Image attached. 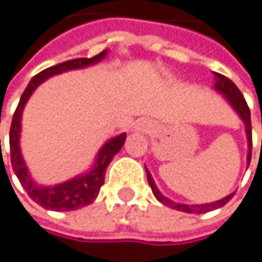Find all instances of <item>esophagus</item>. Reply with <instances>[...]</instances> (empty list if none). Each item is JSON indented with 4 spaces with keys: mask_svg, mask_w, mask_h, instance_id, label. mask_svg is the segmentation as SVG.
Listing matches in <instances>:
<instances>
[{
    "mask_svg": "<svg viewBox=\"0 0 262 262\" xmlns=\"http://www.w3.org/2000/svg\"><path fill=\"white\" fill-rule=\"evenodd\" d=\"M149 129H151V124H149V121H146V120H139V121L135 124V130L148 132Z\"/></svg>",
    "mask_w": 262,
    "mask_h": 262,
    "instance_id": "1",
    "label": "esophagus"
}]
</instances>
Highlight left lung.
Segmentation results:
<instances>
[{
    "instance_id": "left-lung-1",
    "label": "left lung",
    "mask_w": 262,
    "mask_h": 262,
    "mask_svg": "<svg viewBox=\"0 0 262 262\" xmlns=\"http://www.w3.org/2000/svg\"><path fill=\"white\" fill-rule=\"evenodd\" d=\"M215 75V83H213V89L221 93L224 96V99L228 102V105L236 111V114L240 117V120L243 121L245 124V132H246V139H248V166L251 163V154H252V127H251V111H249V106L246 103V100L243 98V95L240 93V90L237 89V85L234 84L230 78L224 77L223 74H218V72H213ZM146 178H148V184L152 190V194L156 195V199L164 205L167 208L175 209V210H181V212H187V213H206V212H210V210H215V209L223 208L224 205H227L234 192L225 195L221 200H216V202H212V203H202V205H185V203H178V202H173L170 199H167L166 195H163L160 190L157 188L154 179L151 177L149 170L146 169Z\"/></svg>"
}]
</instances>
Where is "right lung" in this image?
Instances as JSON below:
<instances>
[{"instance_id": "add662e5", "label": "right lung", "mask_w": 262, "mask_h": 262, "mask_svg": "<svg viewBox=\"0 0 262 262\" xmlns=\"http://www.w3.org/2000/svg\"><path fill=\"white\" fill-rule=\"evenodd\" d=\"M106 54H108V50H103L102 53L96 54L90 59L89 57L72 59V60L41 71L29 81V84L25 89L24 95L19 100V105L14 111V116L11 120V127H10L11 166H13L16 177L19 178L22 187L28 192V195L41 208L65 212V210H75V209L84 208L87 205L93 203L99 194L100 187L103 185L105 172H106L108 164L114 159L117 152L121 149V146L126 141V133H120L117 136L110 138L103 145L100 146L95 162L87 172L71 178L65 182L56 184V185H41L38 182H35V179L31 177L29 169L25 163L22 151H20L22 114H24L25 105L29 100V98L32 96V93L37 90V87L42 84L46 80H49L50 77L68 72V71L83 70L87 67H93V65L99 63L100 60H103L106 57Z\"/></svg>"}]
</instances>
